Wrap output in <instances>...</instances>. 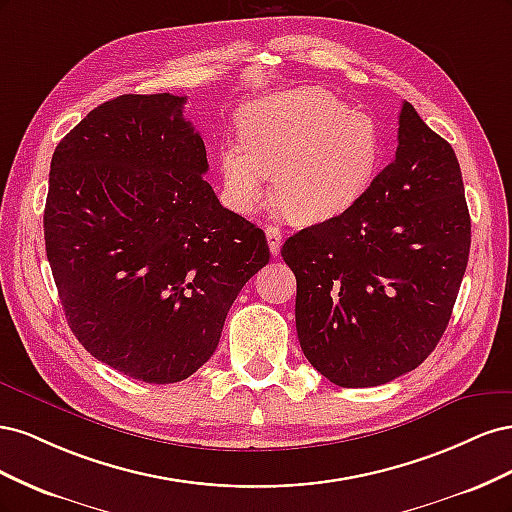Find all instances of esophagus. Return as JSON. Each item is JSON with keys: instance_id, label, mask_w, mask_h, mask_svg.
Returning a JSON list of instances; mask_svg holds the SVG:
<instances>
[{"instance_id": "1", "label": "esophagus", "mask_w": 512, "mask_h": 512, "mask_svg": "<svg viewBox=\"0 0 512 512\" xmlns=\"http://www.w3.org/2000/svg\"><path fill=\"white\" fill-rule=\"evenodd\" d=\"M265 235H267V241H269L271 254H273V256L280 254V247H282V230L277 228V226H273V224H269V226L265 228Z\"/></svg>"}]
</instances>
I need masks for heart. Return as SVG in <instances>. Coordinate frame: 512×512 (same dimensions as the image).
<instances>
[{"mask_svg":"<svg viewBox=\"0 0 512 512\" xmlns=\"http://www.w3.org/2000/svg\"><path fill=\"white\" fill-rule=\"evenodd\" d=\"M241 141L220 149L226 203L252 211L269 194L290 220L322 222L371 188L384 158L380 123L322 87H294L239 113Z\"/></svg>","mask_w":512,"mask_h":512,"instance_id":"heart-1","label":"heart"}]
</instances>
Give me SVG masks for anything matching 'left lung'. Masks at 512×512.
<instances>
[{
    "label": "left lung",
    "instance_id": "obj_1",
    "mask_svg": "<svg viewBox=\"0 0 512 512\" xmlns=\"http://www.w3.org/2000/svg\"><path fill=\"white\" fill-rule=\"evenodd\" d=\"M397 151L361 200L282 245L305 359L344 389L386 384L438 346L468 267L453 147L401 104Z\"/></svg>",
    "mask_w": 512,
    "mask_h": 512
}]
</instances>
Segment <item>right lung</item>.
<instances>
[{
	"instance_id": "add662e5",
	"label": "right lung",
	"mask_w": 512,
	"mask_h": 512,
	"mask_svg": "<svg viewBox=\"0 0 512 512\" xmlns=\"http://www.w3.org/2000/svg\"><path fill=\"white\" fill-rule=\"evenodd\" d=\"M185 98L126 94L61 138L44 243L74 337L134 380L190 378L239 290L269 262L258 226L220 205Z\"/></svg>"
}]
</instances>
